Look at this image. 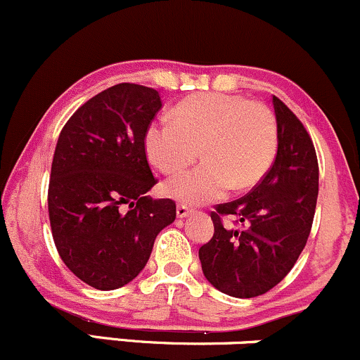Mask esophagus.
Returning a JSON list of instances; mask_svg holds the SVG:
<instances>
[{
    "instance_id": "obj_1",
    "label": "esophagus",
    "mask_w": 360,
    "mask_h": 360,
    "mask_svg": "<svg viewBox=\"0 0 360 360\" xmlns=\"http://www.w3.org/2000/svg\"><path fill=\"white\" fill-rule=\"evenodd\" d=\"M176 213H177V217H179V219H184V217H188L189 213H193V208H189V207H186V205L179 203V205H177V208H176Z\"/></svg>"
}]
</instances>
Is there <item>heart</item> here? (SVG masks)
<instances>
[{"label": "heart", "mask_w": 360, "mask_h": 360, "mask_svg": "<svg viewBox=\"0 0 360 360\" xmlns=\"http://www.w3.org/2000/svg\"><path fill=\"white\" fill-rule=\"evenodd\" d=\"M278 143L275 114L262 102L231 94H198L179 102L174 117L148 126L143 147L150 164L164 174L205 162L165 181L169 198L201 205L222 198L231 188L255 186L270 169Z\"/></svg>", "instance_id": "1"}]
</instances>
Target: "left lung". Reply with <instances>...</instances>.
I'll list each match as a JSON object with an SVG mask.
<instances>
[{
    "label": "left lung",
    "instance_id": "obj_1",
    "mask_svg": "<svg viewBox=\"0 0 360 360\" xmlns=\"http://www.w3.org/2000/svg\"><path fill=\"white\" fill-rule=\"evenodd\" d=\"M274 109L278 128L274 164L248 195L217 205L215 232L198 252L208 282L232 297H256L282 282L313 227L319 181L313 140L275 96ZM227 216L241 229L225 226Z\"/></svg>",
    "mask_w": 360,
    "mask_h": 360
}]
</instances>
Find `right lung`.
Returning <instances> with one entry per match:
<instances>
[{"label":"right lung","mask_w":360,"mask_h":360,"mask_svg":"<svg viewBox=\"0 0 360 360\" xmlns=\"http://www.w3.org/2000/svg\"><path fill=\"white\" fill-rule=\"evenodd\" d=\"M162 108L159 92L109 86L73 112L59 133L47 208L63 263L82 282L114 290L147 264L157 234L176 220V203L153 200L143 136Z\"/></svg>","instance_id":"1"}]
</instances>
